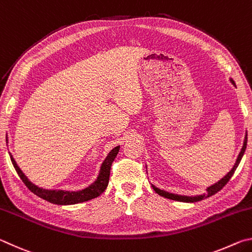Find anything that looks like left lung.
<instances>
[{
    "mask_svg": "<svg viewBox=\"0 0 252 252\" xmlns=\"http://www.w3.org/2000/svg\"><path fill=\"white\" fill-rule=\"evenodd\" d=\"M230 82H231L234 87H236V83H234V81L232 79H230ZM247 141H248V134H247L246 132V136H245V140H244V146L241 148V151L239 153V156L236 160V163L232 167V169L230 170V171L225 174V176L220 179L218 182H216L215 185H212L210 187L207 188L206 192L202 193V194H197V195H182V194H176V193H171V192H168V191H164V190H161L159 188H157L156 186H152L153 190L156 191L158 194H160L161 197H164V198H168V199H171V200H176V201H181V202H198V201H201V200L206 199L211 197V195L216 194L218 191H220L222 188L227 185L228 181L231 179V177L233 176L234 171H236V169L238 168L239 163H240V161L242 159V157L245 155V151H246V148H247Z\"/></svg>",
    "mask_w": 252,
    "mask_h": 252,
    "instance_id": "obj_1",
    "label": "left lung"
}]
</instances>
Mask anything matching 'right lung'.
Listing matches in <instances>:
<instances>
[{
  "mask_svg": "<svg viewBox=\"0 0 252 252\" xmlns=\"http://www.w3.org/2000/svg\"><path fill=\"white\" fill-rule=\"evenodd\" d=\"M6 141H7V136H6ZM119 150H120V146L113 148L112 150L109 152V155L106 156L104 161L102 162L100 171H99V174H97L95 181L91 183L89 187L79 191L51 190V189H43V188L35 186L34 183L30 181L28 177L22 172V170L20 169L18 163H16V161L14 160L13 156H12L10 152L8 153H10L11 161L14 165L16 172H18L20 178L22 179L24 185L27 186L34 194H36L37 197L44 199L51 203L59 204V206H67V204H76L84 201H89V200L99 197V195L103 192L109 183L111 165H112V162L114 161V159H116Z\"/></svg>",
  "mask_w": 252,
  "mask_h": 252,
  "instance_id": "add662e5",
  "label": "right lung"
}]
</instances>
